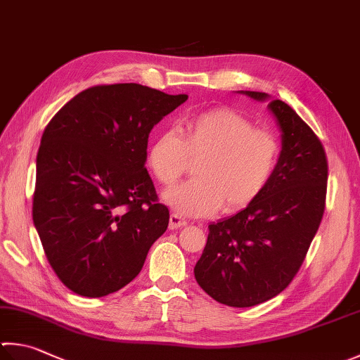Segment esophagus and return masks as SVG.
Returning <instances> with one entry per match:
<instances>
[{
    "instance_id": "obj_1",
    "label": "esophagus",
    "mask_w": 360,
    "mask_h": 360,
    "mask_svg": "<svg viewBox=\"0 0 360 360\" xmlns=\"http://www.w3.org/2000/svg\"><path fill=\"white\" fill-rule=\"evenodd\" d=\"M186 226V219L181 218L180 214H175L172 213L171 218H169V229L171 230H177V229H181Z\"/></svg>"
}]
</instances>
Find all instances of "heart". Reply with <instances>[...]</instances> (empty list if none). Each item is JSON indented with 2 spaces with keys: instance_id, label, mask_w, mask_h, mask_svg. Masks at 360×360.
Instances as JSON below:
<instances>
[{
  "instance_id": "1",
  "label": "heart",
  "mask_w": 360,
  "mask_h": 360,
  "mask_svg": "<svg viewBox=\"0 0 360 360\" xmlns=\"http://www.w3.org/2000/svg\"><path fill=\"white\" fill-rule=\"evenodd\" d=\"M279 158L274 131L224 106L188 119L181 134L161 131L147 152L148 167L162 186L175 185L194 162V179L165 194L169 205L186 216L250 205L273 180Z\"/></svg>"
}]
</instances>
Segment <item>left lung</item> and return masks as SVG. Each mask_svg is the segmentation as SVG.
<instances>
[{
  "mask_svg": "<svg viewBox=\"0 0 360 360\" xmlns=\"http://www.w3.org/2000/svg\"><path fill=\"white\" fill-rule=\"evenodd\" d=\"M264 100V92L246 91ZM269 110L282 130L279 165L268 188L240 213L208 226L194 276L202 290L230 307H252L285 290L306 260L328 191L321 141L282 100Z\"/></svg>",
  "mask_w": 360,
  "mask_h": 360,
  "instance_id": "obj_1",
  "label": "left lung"
}]
</instances>
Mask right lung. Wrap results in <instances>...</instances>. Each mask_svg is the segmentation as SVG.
Returning <instances> with one entry per match:
<instances>
[{"label": "right lung", "instance_id": "right-lung-1", "mask_svg": "<svg viewBox=\"0 0 360 360\" xmlns=\"http://www.w3.org/2000/svg\"><path fill=\"white\" fill-rule=\"evenodd\" d=\"M186 100L136 83L98 84L45 127L32 221L54 274L73 293L124 288L166 232L169 210L146 169L147 141Z\"/></svg>", "mask_w": 360, "mask_h": 360}]
</instances>
